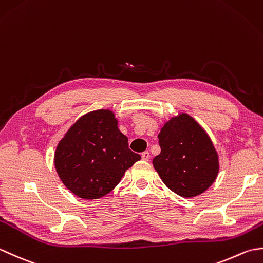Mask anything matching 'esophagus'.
Segmentation results:
<instances>
[{"instance_id":"1","label":"esophagus","mask_w":263,"mask_h":263,"mask_svg":"<svg viewBox=\"0 0 263 263\" xmlns=\"http://www.w3.org/2000/svg\"><path fill=\"white\" fill-rule=\"evenodd\" d=\"M141 157H142V159H143V160L148 161V160L150 159V154H149V152H144V153H142V154H141Z\"/></svg>"}]
</instances>
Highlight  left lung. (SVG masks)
I'll return each mask as SVG.
<instances>
[{"mask_svg": "<svg viewBox=\"0 0 263 263\" xmlns=\"http://www.w3.org/2000/svg\"><path fill=\"white\" fill-rule=\"evenodd\" d=\"M161 152L153 165L165 185L183 198L203 193L219 172L218 154L199 123L182 113L166 122L158 135Z\"/></svg>", "mask_w": 263, "mask_h": 263, "instance_id": "left-lung-1", "label": "left lung"}]
</instances>
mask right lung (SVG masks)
Instances as JSON below:
<instances>
[{"label":"right lung","mask_w":263,"mask_h":263,"mask_svg":"<svg viewBox=\"0 0 263 263\" xmlns=\"http://www.w3.org/2000/svg\"><path fill=\"white\" fill-rule=\"evenodd\" d=\"M140 159L128 149L113 111L98 109L81 116L69 128L55 150L54 164L72 193L92 200L109 193Z\"/></svg>","instance_id":"1"}]
</instances>
